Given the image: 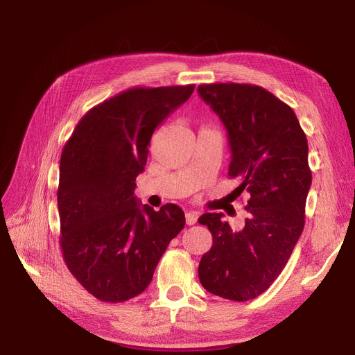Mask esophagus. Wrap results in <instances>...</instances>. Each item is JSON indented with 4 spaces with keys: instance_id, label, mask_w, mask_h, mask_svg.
Returning a JSON list of instances; mask_svg holds the SVG:
<instances>
[{
    "instance_id": "34e87169",
    "label": "esophagus",
    "mask_w": 355,
    "mask_h": 355,
    "mask_svg": "<svg viewBox=\"0 0 355 355\" xmlns=\"http://www.w3.org/2000/svg\"><path fill=\"white\" fill-rule=\"evenodd\" d=\"M185 219H187V223L188 225H194L198 219V214L196 211H187L185 213Z\"/></svg>"
}]
</instances>
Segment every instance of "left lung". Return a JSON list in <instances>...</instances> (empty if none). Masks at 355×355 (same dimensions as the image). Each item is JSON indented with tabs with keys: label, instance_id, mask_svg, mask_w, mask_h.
<instances>
[{
	"label": "left lung",
	"instance_id": "left-lung-1",
	"mask_svg": "<svg viewBox=\"0 0 355 355\" xmlns=\"http://www.w3.org/2000/svg\"><path fill=\"white\" fill-rule=\"evenodd\" d=\"M223 123L231 148L228 176L250 194L240 230L223 213H204L213 244L198 265L200 283L223 299H254L282 274L305 225L311 188L308 142L288 105L252 84L198 85Z\"/></svg>",
	"mask_w": 355,
	"mask_h": 355
}]
</instances>
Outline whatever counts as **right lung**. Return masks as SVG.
Returning a JSON list of instances; mask_svg holds the SVG:
<instances>
[{"instance_id": "1", "label": "right lung", "mask_w": 355, "mask_h": 355, "mask_svg": "<svg viewBox=\"0 0 355 355\" xmlns=\"http://www.w3.org/2000/svg\"><path fill=\"white\" fill-rule=\"evenodd\" d=\"M196 85L135 87L94 106L60 157L58 207L63 259L103 302H124L153 280L168 243L185 227L176 204L158 211L135 197L155 128Z\"/></svg>"}]
</instances>
